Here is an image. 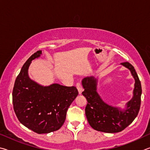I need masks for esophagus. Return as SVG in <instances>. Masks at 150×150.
I'll return each instance as SVG.
<instances>
[{
	"label": "esophagus",
	"mask_w": 150,
	"mask_h": 150,
	"mask_svg": "<svg viewBox=\"0 0 150 150\" xmlns=\"http://www.w3.org/2000/svg\"><path fill=\"white\" fill-rule=\"evenodd\" d=\"M76 88H77L78 90V92H79V94L82 93V92L83 90V87H82V83H81L80 82H78L76 83Z\"/></svg>",
	"instance_id": "34e87169"
}]
</instances>
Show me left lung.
Masks as SVG:
<instances>
[{"mask_svg": "<svg viewBox=\"0 0 150 150\" xmlns=\"http://www.w3.org/2000/svg\"><path fill=\"white\" fill-rule=\"evenodd\" d=\"M130 70L135 79L134 96L127 104V109L121 111L104 103L96 91L97 80L93 76L84 78L82 86L84 91L82 95L86 97L88 104L85 111L89 124L93 129L107 133L121 132L130 125L137 117L141 104L142 86L137 73L130 63L122 62Z\"/></svg>", "mask_w": 150, "mask_h": 150, "instance_id": "left-lung-1", "label": "left lung"}]
</instances>
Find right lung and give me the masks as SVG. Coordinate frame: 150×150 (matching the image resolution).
Masks as SVG:
<instances>
[{"label":"right lung","instance_id":"obj_1","mask_svg":"<svg viewBox=\"0 0 150 150\" xmlns=\"http://www.w3.org/2000/svg\"><path fill=\"white\" fill-rule=\"evenodd\" d=\"M38 51L27 60L15 80L12 103L19 121L38 134L59 130L64 124L67 112L78 95L74 86L67 87L58 83L40 86L28 76L31 60L40 57Z\"/></svg>","mask_w":150,"mask_h":150}]
</instances>
